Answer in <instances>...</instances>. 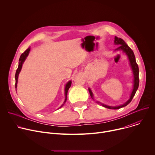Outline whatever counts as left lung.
Listing matches in <instances>:
<instances>
[{
  "instance_id": "8db88e82",
  "label": "left lung",
  "mask_w": 155,
  "mask_h": 155,
  "mask_svg": "<svg viewBox=\"0 0 155 155\" xmlns=\"http://www.w3.org/2000/svg\"><path fill=\"white\" fill-rule=\"evenodd\" d=\"M114 43L115 45H119V47L116 48L115 50V51H122L124 53H125V54L127 56V58L129 59V65L130 67L131 68L132 73H133V75H134V80H133V89H132V91L131 92V94L130 95L129 99L123 104H121L120 105L118 106H109L104 104H102L98 101H96V102L97 104H100L101 105H102L104 107L107 108H110V109H119L123 107L126 106L127 105H128L132 101V98L134 96L138 87H139V67L138 65L136 63V58H135V55L134 54L133 51L131 50V48L130 47H129V46L127 45L126 43L121 38H118L117 37H115V40H114ZM88 90H89L90 92V94L91 97V98L94 100V95L93 93L91 91V90L89 87L88 88Z\"/></svg>"
}]
</instances>
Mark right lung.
<instances>
[{
    "label": "right lung",
    "instance_id": "right-lung-1",
    "mask_svg": "<svg viewBox=\"0 0 155 155\" xmlns=\"http://www.w3.org/2000/svg\"><path fill=\"white\" fill-rule=\"evenodd\" d=\"M30 50H31V48H28L23 54H22L19 59V63H18V68L16 70V74H15V88H16V87H17V84H18V76H19V74L20 73L21 71V69H22V66H23V64L24 63V62L25 61L26 59L27 58V57L28 56L29 54V52H30ZM71 84H72V81L70 80L67 83H66L65 86V88H64V94H65V100H64V102H63V104L61 105V106L59 107V108H61L64 104L65 103L66 101H67V96H68V90L70 88L71 86Z\"/></svg>",
    "mask_w": 155,
    "mask_h": 155
}]
</instances>
